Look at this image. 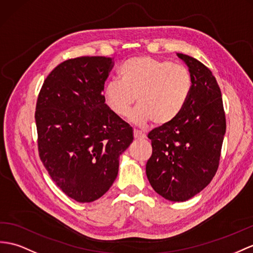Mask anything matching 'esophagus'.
I'll return each mask as SVG.
<instances>
[{
    "instance_id": "1",
    "label": "esophagus",
    "mask_w": 253,
    "mask_h": 253,
    "mask_svg": "<svg viewBox=\"0 0 253 253\" xmlns=\"http://www.w3.org/2000/svg\"><path fill=\"white\" fill-rule=\"evenodd\" d=\"M134 138H136V139H145L146 138V134L144 132H141V131L136 130V128H135V130H134Z\"/></svg>"
}]
</instances>
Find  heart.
<instances>
[{
    "mask_svg": "<svg viewBox=\"0 0 253 253\" xmlns=\"http://www.w3.org/2000/svg\"><path fill=\"white\" fill-rule=\"evenodd\" d=\"M119 76L120 80L106 83L104 100L114 114L126 117L137 98L138 106L130 116L137 125L153 121L164 126L174 121L192 90L189 70L169 60L132 58L120 66Z\"/></svg>",
    "mask_w": 253,
    "mask_h": 253,
    "instance_id": "heart-1",
    "label": "heart"
}]
</instances>
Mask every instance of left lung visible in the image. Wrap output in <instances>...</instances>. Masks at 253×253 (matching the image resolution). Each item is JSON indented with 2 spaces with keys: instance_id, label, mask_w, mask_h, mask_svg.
I'll return each mask as SVG.
<instances>
[{
  "instance_id": "obj_1",
  "label": "left lung",
  "mask_w": 253,
  "mask_h": 253,
  "mask_svg": "<svg viewBox=\"0 0 253 253\" xmlns=\"http://www.w3.org/2000/svg\"><path fill=\"white\" fill-rule=\"evenodd\" d=\"M177 55L189 67L192 90L174 121L148 134L152 155L146 175L158 194L184 202L206 188L217 173L226 122L222 95L211 71L190 55Z\"/></svg>"
}]
</instances>
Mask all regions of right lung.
Segmentation results:
<instances>
[{
    "label": "right lung",
    "mask_w": 253,
    "mask_h": 253,
    "mask_svg": "<svg viewBox=\"0 0 253 253\" xmlns=\"http://www.w3.org/2000/svg\"><path fill=\"white\" fill-rule=\"evenodd\" d=\"M113 66L106 57L66 60L47 76L36 103L40 158L55 184L79 203L107 192L133 141L132 127L102 95Z\"/></svg>",
    "instance_id": "obj_1"
}]
</instances>
